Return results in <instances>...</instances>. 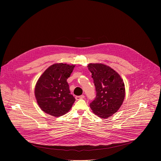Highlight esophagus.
<instances>
[{
	"label": "esophagus",
	"mask_w": 161,
	"mask_h": 161,
	"mask_svg": "<svg viewBox=\"0 0 161 161\" xmlns=\"http://www.w3.org/2000/svg\"><path fill=\"white\" fill-rule=\"evenodd\" d=\"M84 98V95H81V96H77L75 97V99L77 100H81V99H83Z\"/></svg>",
	"instance_id": "34e87169"
}]
</instances>
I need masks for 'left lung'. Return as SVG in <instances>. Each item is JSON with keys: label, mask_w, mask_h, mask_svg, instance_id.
Instances as JSON below:
<instances>
[{"label": "left lung", "mask_w": 161, "mask_h": 161, "mask_svg": "<svg viewBox=\"0 0 161 161\" xmlns=\"http://www.w3.org/2000/svg\"><path fill=\"white\" fill-rule=\"evenodd\" d=\"M97 96L90 104L93 114L101 118L115 114L123 104L125 95V85L119 74L102 63H89Z\"/></svg>", "instance_id": "left-lung-1"}]
</instances>
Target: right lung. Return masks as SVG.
Instances as JSON below:
<instances>
[{"mask_svg":"<svg viewBox=\"0 0 161 161\" xmlns=\"http://www.w3.org/2000/svg\"><path fill=\"white\" fill-rule=\"evenodd\" d=\"M75 64L55 63L38 78L34 90L40 108L47 114L58 117L68 113L75 99L70 94L67 79Z\"/></svg>","mask_w":161,"mask_h":161,"instance_id":"right-lung-1","label":"right lung"}]
</instances>
